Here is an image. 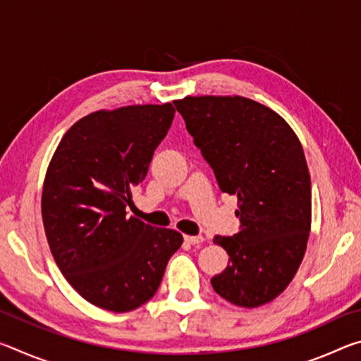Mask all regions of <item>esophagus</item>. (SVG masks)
<instances>
[{
	"instance_id": "esophagus-1",
	"label": "esophagus",
	"mask_w": 361,
	"mask_h": 361,
	"mask_svg": "<svg viewBox=\"0 0 361 361\" xmlns=\"http://www.w3.org/2000/svg\"><path fill=\"white\" fill-rule=\"evenodd\" d=\"M185 242L191 243V245H199V243L204 242L202 235H185Z\"/></svg>"
}]
</instances>
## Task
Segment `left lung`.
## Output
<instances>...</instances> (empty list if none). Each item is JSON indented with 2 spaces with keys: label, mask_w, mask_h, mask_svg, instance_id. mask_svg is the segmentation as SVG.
<instances>
[{
  "label": "left lung",
  "mask_w": 361,
  "mask_h": 361,
  "mask_svg": "<svg viewBox=\"0 0 361 361\" xmlns=\"http://www.w3.org/2000/svg\"><path fill=\"white\" fill-rule=\"evenodd\" d=\"M173 105L219 189L237 195L240 231L213 239L229 255L213 290L240 307L271 302L298 272L310 232L301 142L282 116L245 97H185Z\"/></svg>",
  "instance_id": "left-lung-1"
}]
</instances>
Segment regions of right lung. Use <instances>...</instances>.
<instances>
[{
    "mask_svg": "<svg viewBox=\"0 0 361 361\" xmlns=\"http://www.w3.org/2000/svg\"><path fill=\"white\" fill-rule=\"evenodd\" d=\"M175 108L132 105L79 119L60 140L42 186L46 237L60 272L85 301L129 312L156 295L180 232L127 216Z\"/></svg>",
    "mask_w": 361,
    "mask_h": 361,
    "instance_id": "1",
    "label": "right lung"
}]
</instances>
